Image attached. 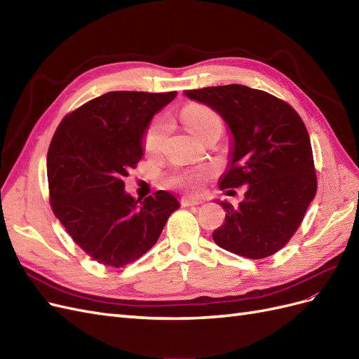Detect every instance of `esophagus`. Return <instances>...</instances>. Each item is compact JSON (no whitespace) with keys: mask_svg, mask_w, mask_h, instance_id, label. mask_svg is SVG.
<instances>
[{"mask_svg":"<svg viewBox=\"0 0 359 359\" xmlns=\"http://www.w3.org/2000/svg\"><path fill=\"white\" fill-rule=\"evenodd\" d=\"M199 203H202V201H201V199L187 198V196L181 198V205H182V206H191V205H199Z\"/></svg>","mask_w":359,"mask_h":359,"instance_id":"esophagus-1","label":"esophagus"}]
</instances>
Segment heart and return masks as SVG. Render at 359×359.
Segmentation results:
<instances>
[{
    "instance_id": "obj_1",
    "label": "heart",
    "mask_w": 359,
    "mask_h": 359,
    "mask_svg": "<svg viewBox=\"0 0 359 359\" xmlns=\"http://www.w3.org/2000/svg\"><path fill=\"white\" fill-rule=\"evenodd\" d=\"M181 118L184 124L187 126L189 132L196 137H201L206 130H210L214 126H222L220 116L217 115L212 109H210V107H206L203 104L186 106L181 112ZM165 133H166L165 119H156V121L148 127L144 137V148L148 151V153H154V151L158 149ZM199 181H201L199 173H190V172L178 173V175H175L170 180V182L175 184V186L186 187L189 190H196L199 186Z\"/></svg>"
}]
</instances>
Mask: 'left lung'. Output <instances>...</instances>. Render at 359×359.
Wrapping results in <instances>:
<instances>
[{
	"mask_svg": "<svg viewBox=\"0 0 359 359\" xmlns=\"http://www.w3.org/2000/svg\"><path fill=\"white\" fill-rule=\"evenodd\" d=\"M184 95L211 107L231 132L220 189L247 186L238 206L217 201L226 219L212 232L214 243L248 259L277 253L316 196L311 144L302 119L283 100L245 85L208 86Z\"/></svg>",
	"mask_w": 359,
	"mask_h": 359,
	"instance_id": "obj_1",
	"label": "left lung"
}]
</instances>
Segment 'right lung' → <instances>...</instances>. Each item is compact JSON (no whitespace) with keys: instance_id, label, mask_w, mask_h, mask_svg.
Returning a JSON list of instances; mask_svg holds the SVG:
<instances>
[{"instance_id":"obj_1","label":"right lung","mask_w":359,"mask_h":359,"mask_svg":"<svg viewBox=\"0 0 359 359\" xmlns=\"http://www.w3.org/2000/svg\"><path fill=\"white\" fill-rule=\"evenodd\" d=\"M170 93L112 91L62 119L48 151L52 210L73 241L106 266H124L147 253L180 208L172 193L144 201L124 190V177L144 157L153 116Z\"/></svg>"}]
</instances>
